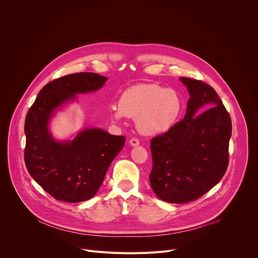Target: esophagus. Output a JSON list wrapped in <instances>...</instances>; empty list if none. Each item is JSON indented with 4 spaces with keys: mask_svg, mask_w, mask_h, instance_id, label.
<instances>
[{
    "mask_svg": "<svg viewBox=\"0 0 258 258\" xmlns=\"http://www.w3.org/2000/svg\"><path fill=\"white\" fill-rule=\"evenodd\" d=\"M130 144H131L133 147H137V146H139L140 142H139V140H138V139L133 138V139H131V140H130Z\"/></svg>",
    "mask_w": 258,
    "mask_h": 258,
    "instance_id": "obj_1",
    "label": "esophagus"
}]
</instances>
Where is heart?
Returning <instances> with one entry per match:
<instances>
[{"label":"heart","mask_w":258,"mask_h":258,"mask_svg":"<svg viewBox=\"0 0 258 258\" xmlns=\"http://www.w3.org/2000/svg\"><path fill=\"white\" fill-rule=\"evenodd\" d=\"M182 109L179 95L156 84H140L124 90L118 105L109 107V115L119 122L125 116L136 118L138 130L146 136H157L169 131Z\"/></svg>","instance_id":"heart-1"}]
</instances>
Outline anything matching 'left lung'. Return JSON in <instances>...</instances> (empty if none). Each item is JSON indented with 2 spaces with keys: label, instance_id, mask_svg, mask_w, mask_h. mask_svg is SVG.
I'll list each match as a JSON object with an SVG mask.
<instances>
[{
  "label": "left lung",
  "instance_id": "obj_1",
  "mask_svg": "<svg viewBox=\"0 0 258 258\" xmlns=\"http://www.w3.org/2000/svg\"><path fill=\"white\" fill-rule=\"evenodd\" d=\"M179 81L190 94L187 113L151 140L153 166L149 176L155 195L176 204L197 200L222 179L229 164L232 136L230 114L214 89L202 81Z\"/></svg>",
  "mask_w": 258,
  "mask_h": 258
}]
</instances>
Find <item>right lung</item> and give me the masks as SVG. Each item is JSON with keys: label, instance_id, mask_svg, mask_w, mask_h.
Wrapping results in <instances>:
<instances>
[{"label": "right lung", "instance_id": "right-lung-1", "mask_svg": "<svg viewBox=\"0 0 258 258\" xmlns=\"http://www.w3.org/2000/svg\"><path fill=\"white\" fill-rule=\"evenodd\" d=\"M107 81L98 73L68 75L47 84L25 117L24 161L32 178L56 200L78 203L96 195L125 138L102 128H86L71 141H57L49 122L57 110L78 94L101 89Z\"/></svg>", "mask_w": 258, "mask_h": 258}]
</instances>
